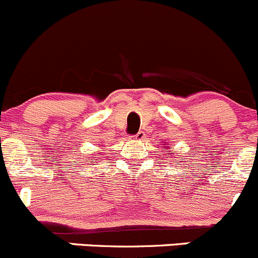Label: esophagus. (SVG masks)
<instances>
[{"mask_svg": "<svg viewBox=\"0 0 258 258\" xmlns=\"http://www.w3.org/2000/svg\"><path fill=\"white\" fill-rule=\"evenodd\" d=\"M133 138H134L135 140H143L145 138V133L144 132H139L138 134H135Z\"/></svg>", "mask_w": 258, "mask_h": 258, "instance_id": "1", "label": "esophagus"}]
</instances>
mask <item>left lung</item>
<instances>
[{
	"label": "left lung",
	"mask_w": 258,
	"mask_h": 258,
	"mask_svg": "<svg viewBox=\"0 0 258 258\" xmlns=\"http://www.w3.org/2000/svg\"><path fill=\"white\" fill-rule=\"evenodd\" d=\"M165 145H167V144H165ZM168 149H169V147H168ZM169 155H170V154H168V157H169Z\"/></svg>",
	"instance_id": "left-lung-1"
}]
</instances>
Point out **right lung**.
Listing matches in <instances>:
<instances>
[{
  "label": "right lung",
  "mask_w": 258,
  "mask_h": 258,
  "mask_svg": "<svg viewBox=\"0 0 258 258\" xmlns=\"http://www.w3.org/2000/svg\"><path fill=\"white\" fill-rule=\"evenodd\" d=\"M95 158H96V157H94V159H90V160H93V162H91V163H94V160H95Z\"/></svg>",
  "instance_id": "add662e5"
}]
</instances>
